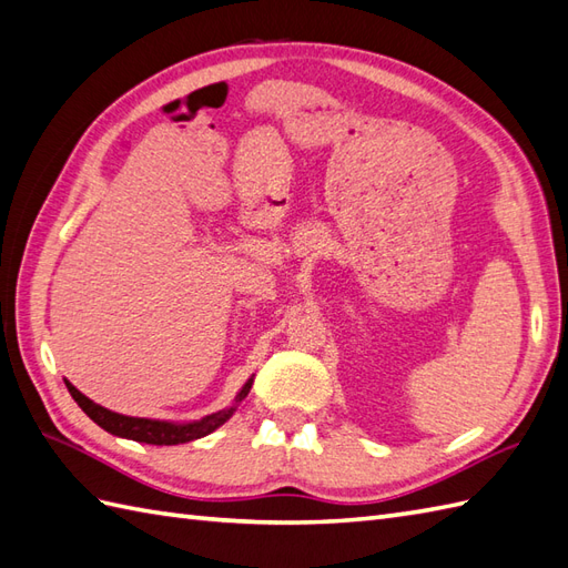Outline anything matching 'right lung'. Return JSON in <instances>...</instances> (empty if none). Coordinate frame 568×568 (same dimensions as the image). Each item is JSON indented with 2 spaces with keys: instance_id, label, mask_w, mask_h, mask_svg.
Returning <instances> with one entry per match:
<instances>
[{
  "instance_id": "1",
  "label": "right lung",
  "mask_w": 568,
  "mask_h": 568,
  "mask_svg": "<svg viewBox=\"0 0 568 568\" xmlns=\"http://www.w3.org/2000/svg\"><path fill=\"white\" fill-rule=\"evenodd\" d=\"M253 388V378L243 385V390L236 397V405ZM67 390L74 397V403L84 409L89 417L105 428L108 434L120 436V438H130V440H140V444H151V446H178V444H187V440L202 438L206 434H212L214 428H219L226 419H231V414L236 412V405L229 409H221L214 414H206L200 422H190V424H173V422H159V419H142V417H124V414L110 412L101 405H95L93 399H89L84 393H79L72 383L67 381Z\"/></svg>"
}]
</instances>
